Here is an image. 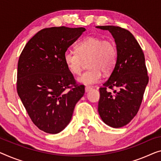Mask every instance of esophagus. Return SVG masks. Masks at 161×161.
I'll return each instance as SVG.
<instances>
[{
	"label": "esophagus",
	"instance_id": "1",
	"mask_svg": "<svg viewBox=\"0 0 161 161\" xmlns=\"http://www.w3.org/2000/svg\"><path fill=\"white\" fill-rule=\"evenodd\" d=\"M92 87H85V92H89V91H90L91 90H92Z\"/></svg>",
	"mask_w": 161,
	"mask_h": 161
}]
</instances>
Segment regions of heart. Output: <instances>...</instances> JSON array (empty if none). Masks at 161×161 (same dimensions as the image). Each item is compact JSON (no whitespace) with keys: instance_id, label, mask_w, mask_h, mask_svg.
<instances>
[{"instance_id":"b5f03b06","label":"heart","mask_w":161,"mask_h":161,"mask_svg":"<svg viewBox=\"0 0 161 161\" xmlns=\"http://www.w3.org/2000/svg\"><path fill=\"white\" fill-rule=\"evenodd\" d=\"M76 51H67L64 61L68 70L74 75L82 71L85 61H88V71L78 78V81L85 85H92L99 82L102 72L111 74L118 58L116 45L111 40H103L98 37L89 36L76 45Z\"/></svg>"}]
</instances>
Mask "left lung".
I'll list each match as a JSON object with an SVG mask.
<instances>
[{
	"instance_id": "left-lung-1",
	"label": "left lung",
	"mask_w": 161,
	"mask_h": 161,
	"mask_svg": "<svg viewBox=\"0 0 161 161\" xmlns=\"http://www.w3.org/2000/svg\"><path fill=\"white\" fill-rule=\"evenodd\" d=\"M108 30L118 50L117 63L100 87L97 111L103 121L114 128L129 124L140 109L149 76L145 55L133 35L119 26H97ZM108 88L114 90L112 93Z\"/></svg>"
}]
</instances>
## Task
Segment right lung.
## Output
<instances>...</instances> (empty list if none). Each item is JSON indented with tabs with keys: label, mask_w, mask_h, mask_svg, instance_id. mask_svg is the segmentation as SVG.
<instances>
[{
	"label": "right lung",
	"mask_w": 161,
	"mask_h": 161,
	"mask_svg": "<svg viewBox=\"0 0 161 161\" xmlns=\"http://www.w3.org/2000/svg\"><path fill=\"white\" fill-rule=\"evenodd\" d=\"M85 28L54 27L35 35L19 56L16 90L29 116L40 130L61 131L85 93L68 70L64 55Z\"/></svg>",
	"instance_id": "obj_1"
}]
</instances>
